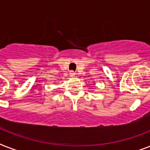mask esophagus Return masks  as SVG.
I'll use <instances>...</instances> for the list:
<instances>
[{
	"instance_id": "34e87169",
	"label": "esophagus",
	"mask_w": 150,
	"mask_h": 150,
	"mask_svg": "<svg viewBox=\"0 0 150 150\" xmlns=\"http://www.w3.org/2000/svg\"><path fill=\"white\" fill-rule=\"evenodd\" d=\"M69 75H70L71 76H75V73L74 72V71H71L70 72H69Z\"/></svg>"
}]
</instances>
